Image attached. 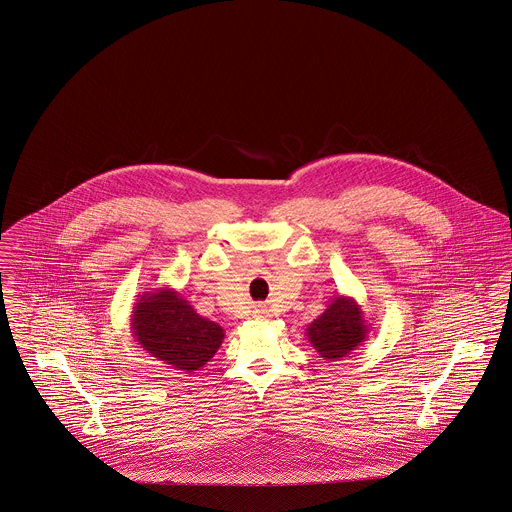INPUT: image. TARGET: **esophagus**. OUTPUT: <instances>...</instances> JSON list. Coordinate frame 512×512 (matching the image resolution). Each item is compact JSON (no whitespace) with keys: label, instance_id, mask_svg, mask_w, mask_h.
Returning <instances> with one entry per match:
<instances>
[{"label":"esophagus","instance_id":"34e87169","mask_svg":"<svg viewBox=\"0 0 512 512\" xmlns=\"http://www.w3.org/2000/svg\"><path fill=\"white\" fill-rule=\"evenodd\" d=\"M253 316H255L257 320H267V318H271V314H269L267 306H263V304H257V306H255V310H253Z\"/></svg>","mask_w":512,"mask_h":512}]
</instances>
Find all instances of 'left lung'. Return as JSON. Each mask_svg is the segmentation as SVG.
I'll return each instance as SVG.
<instances>
[{
  "instance_id": "1",
  "label": "left lung",
  "mask_w": 512,
  "mask_h": 512,
  "mask_svg": "<svg viewBox=\"0 0 512 512\" xmlns=\"http://www.w3.org/2000/svg\"><path fill=\"white\" fill-rule=\"evenodd\" d=\"M369 336V322L355 298L336 296L306 328V338L326 361H340Z\"/></svg>"
}]
</instances>
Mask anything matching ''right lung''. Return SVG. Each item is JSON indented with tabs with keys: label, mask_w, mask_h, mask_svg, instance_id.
Returning <instances> with one entry per match:
<instances>
[{
	"label": "right lung",
	"mask_w": 512,
	"mask_h": 512,
	"mask_svg": "<svg viewBox=\"0 0 512 512\" xmlns=\"http://www.w3.org/2000/svg\"><path fill=\"white\" fill-rule=\"evenodd\" d=\"M135 341L157 361L194 373L220 349L224 328L200 316L171 286L139 294L131 312Z\"/></svg>",
	"instance_id": "add662e5"
}]
</instances>
